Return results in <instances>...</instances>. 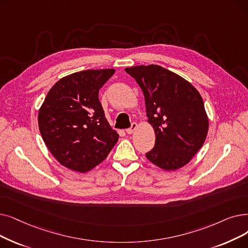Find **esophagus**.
Instances as JSON below:
<instances>
[{"label": "esophagus", "instance_id": "esophagus-1", "mask_svg": "<svg viewBox=\"0 0 248 248\" xmlns=\"http://www.w3.org/2000/svg\"><path fill=\"white\" fill-rule=\"evenodd\" d=\"M137 126H138V124H137L136 123H133V124H132V125H131V127L126 128V130H125V133H126L127 135H132V134L136 131Z\"/></svg>", "mask_w": 248, "mask_h": 248}]
</instances>
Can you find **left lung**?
Returning a JSON list of instances; mask_svg holds the SVG:
<instances>
[{
  "label": "left lung",
  "mask_w": 248,
  "mask_h": 248,
  "mask_svg": "<svg viewBox=\"0 0 248 248\" xmlns=\"http://www.w3.org/2000/svg\"><path fill=\"white\" fill-rule=\"evenodd\" d=\"M124 70L141 87L148 123L155 131V146L147 159L167 171L184 167L208 135L209 118L201 94L179 75L157 64Z\"/></svg>",
  "instance_id": "left-lung-1"
}]
</instances>
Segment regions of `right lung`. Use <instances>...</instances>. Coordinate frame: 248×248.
<instances>
[{
    "label": "right lung",
    "mask_w": 248,
    "mask_h": 248,
    "mask_svg": "<svg viewBox=\"0 0 248 248\" xmlns=\"http://www.w3.org/2000/svg\"><path fill=\"white\" fill-rule=\"evenodd\" d=\"M114 69L87 70L60 79L38 111L42 139L59 162L71 170L88 172L109 154L118 134L107 122L99 89Z\"/></svg>",
    "instance_id": "add662e5"
}]
</instances>
